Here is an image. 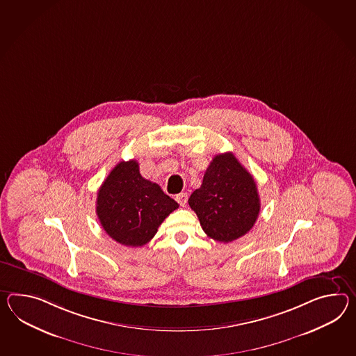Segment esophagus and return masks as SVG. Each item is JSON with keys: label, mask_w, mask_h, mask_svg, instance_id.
I'll return each instance as SVG.
<instances>
[{"label": "esophagus", "mask_w": 356, "mask_h": 356, "mask_svg": "<svg viewBox=\"0 0 356 356\" xmlns=\"http://www.w3.org/2000/svg\"><path fill=\"white\" fill-rule=\"evenodd\" d=\"M176 200H177V203H179L181 207H185V206H186V202H188V194H186V193L177 194V195H176Z\"/></svg>", "instance_id": "esophagus-1"}]
</instances>
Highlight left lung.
Wrapping results in <instances>:
<instances>
[{"mask_svg":"<svg viewBox=\"0 0 356 356\" xmlns=\"http://www.w3.org/2000/svg\"><path fill=\"white\" fill-rule=\"evenodd\" d=\"M189 206L207 236L222 243L247 234L261 209L256 181L233 153L212 159L200 189L191 193Z\"/></svg>","mask_w":356,"mask_h":356,"instance_id":"1","label":"left lung"}]
</instances>
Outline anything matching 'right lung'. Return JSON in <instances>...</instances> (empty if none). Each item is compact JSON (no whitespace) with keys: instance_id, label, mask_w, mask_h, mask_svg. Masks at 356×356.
Wrapping results in <instances>:
<instances>
[{"instance_id":"1","label":"right lung","mask_w":356,"mask_h":356,"mask_svg":"<svg viewBox=\"0 0 356 356\" xmlns=\"http://www.w3.org/2000/svg\"><path fill=\"white\" fill-rule=\"evenodd\" d=\"M176 200L144 179L135 159L120 162L97 191L96 215L105 233L127 247H141L175 209Z\"/></svg>"}]
</instances>
